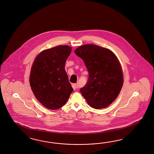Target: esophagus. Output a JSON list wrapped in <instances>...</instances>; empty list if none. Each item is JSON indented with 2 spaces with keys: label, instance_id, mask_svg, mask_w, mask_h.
<instances>
[{
  "label": "esophagus",
  "instance_id": "1",
  "mask_svg": "<svg viewBox=\"0 0 154 154\" xmlns=\"http://www.w3.org/2000/svg\"><path fill=\"white\" fill-rule=\"evenodd\" d=\"M72 88L74 90H76V89H79V86H78V85L76 84H72Z\"/></svg>",
  "mask_w": 154,
  "mask_h": 154
}]
</instances>
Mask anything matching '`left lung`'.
<instances>
[{"mask_svg":"<svg viewBox=\"0 0 154 154\" xmlns=\"http://www.w3.org/2000/svg\"><path fill=\"white\" fill-rule=\"evenodd\" d=\"M75 52L83 60L89 73L87 83L80 92L90 107H107L116 99L123 85L118 59L111 50L92 44L79 47Z\"/></svg>","mask_w":154,"mask_h":154,"instance_id":"left-lung-1","label":"left lung"}]
</instances>
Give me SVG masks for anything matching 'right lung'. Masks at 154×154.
<instances>
[{
  "instance_id": "obj_1",
  "label": "right lung",
  "mask_w": 154,
  "mask_h": 154,
  "mask_svg": "<svg viewBox=\"0 0 154 154\" xmlns=\"http://www.w3.org/2000/svg\"><path fill=\"white\" fill-rule=\"evenodd\" d=\"M72 51L68 46H59L41 52L32 66L30 84L38 100L45 107H63L73 91L65 69Z\"/></svg>"
}]
</instances>
